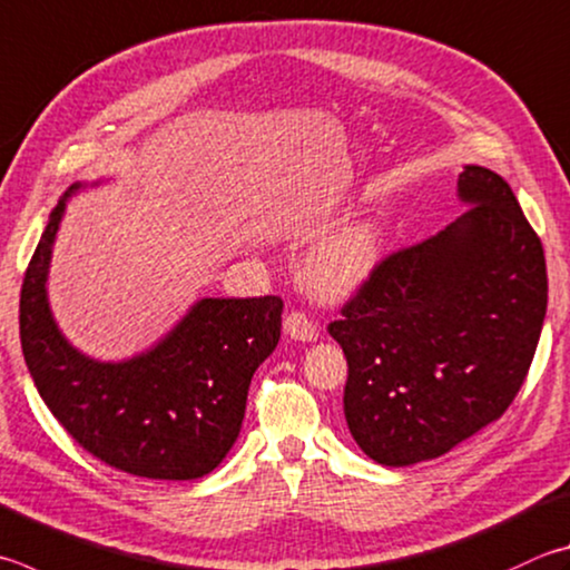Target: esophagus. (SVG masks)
<instances>
[{
    "label": "esophagus",
    "mask_w": 570,
    "mask_h": 570,
    "mask_svg": "<svg viewBox=\"0 0 570 570\" xmlns=\"http://www.w3.org/2000/svg\"><path fill=\"white\" fill-rule=\"evenodd\" d=\"M284 334L296 338V341H316L318 326L314 324L312 316H308L306 312H298V308H294V312H288L284 316Z\"/></svg>",
    "instance_id": "34e87169"
}]
</instances>
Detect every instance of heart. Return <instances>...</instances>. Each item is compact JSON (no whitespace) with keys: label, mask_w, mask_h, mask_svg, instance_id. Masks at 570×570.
Wrapping results in <instances>:
<instances>
[{"label":"heart","mask_w":570,"mask_h":570,"mask_svg":"<svg viewBox=\"0 0 570 570\" xmlns=\"http://www.w3.org/2000/svg\"><path fill=\"white\" fill-rule=\"evenodd\" d=\"M376 258L379 232L371 224H354L318 246L306 264V278L318 294L344 296L371 274Z\"/></svg>","instance_id":"b5f03b06"}]
</instances>
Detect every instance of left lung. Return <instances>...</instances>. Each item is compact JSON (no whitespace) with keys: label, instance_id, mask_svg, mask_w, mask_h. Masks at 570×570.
Wrapping results in <instances>:
<instances>
[{"label":"left lung","instance_id":"1","mask_svg":"<svg viewBox=\"0 0 570 570\" xmlns=\"http://www.w3.org/2000/svg\"><path fill=\"white\" fill-rule=\"evenodd\" d=\"M459 194L469 209L381 256L328 324L348 364V431L384 465L443 456L499 421L541 336L546 256L511 186L465 167Z\"/></svg>","mask_w":570,"mask_h":570}]
</instances>
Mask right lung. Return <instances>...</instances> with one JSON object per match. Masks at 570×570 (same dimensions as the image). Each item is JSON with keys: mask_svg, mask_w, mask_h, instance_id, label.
<instances>
[{"mask_svg": "<svg viewBox=\"0 0 570 570\" xmlns=\"http://www.w3.org/2000/svg\"><path fill=\"white\" fill-rule=\"evenodd\" d=\"M61 212L65 199L49 214L19 298V336L39 396L111 469L202 479L239 436L254 371L282 336V296L202 298L149 354L97 364L67 344L49 314L45 282Z\"/></svg>", "mask_w": 570, "mask_h": 570, "instance_id": "add662e5", "label": "right lung"}]
</instances>
